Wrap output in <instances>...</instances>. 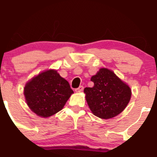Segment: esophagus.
Listing matches in <instances>:
<instances>
[{
    "instance_id": "1",
    "label": "esophagus",
    "mask_w": 157,
    "mask_h": 157,
    "mask_svg": "<svg viewBox=\"0 0 157 157\" xmlns=\"http://www.w3.org/2000/svg\"><path fill=\"white\" fill-rule=\"evenodd\" d=\"M83 89H84L83 86H80V87L77 88V89H75V91H76V92H77V93L81 92V91H82V90H83Z\"/></svg>"
}]
</instances>
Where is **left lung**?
<instances>
[{
    "label": "left lung",
    "instance_id": "left-lung-1",
    "mask_svg": "<svg viewBox=\"0 0 157 157\" xmlns=\"http://www.w3.org/2000/svg\"><path fill=\"white\" fill-rule=\"evenodd\" d=\"M92 88L84 89L86 100L94 115L106 120L120 114L128 105L131 89L111 70L102 68L91 77Z\"/></svg>",
    "mask_w": 157,
    "mask_h": 157
}]
</instances>
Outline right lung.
<instances>
[{
  "instance_id": "obj_1",
  "label": "right lung",
  "mask_w": 157,
  "mask_h": 157,
  "mask_svg": "<svg viewBox=\"0 0 157 157\" xmlns=\"http://www.w3.org/2000/svg\"><path fill=\"white\" fill-rule=\"evenodd\" d=\"M74 93L66 80L57 70L48 69L38 74L25 85L27 105L41 117H49L63 109Z\"/></svg>"
}]
</instances>
